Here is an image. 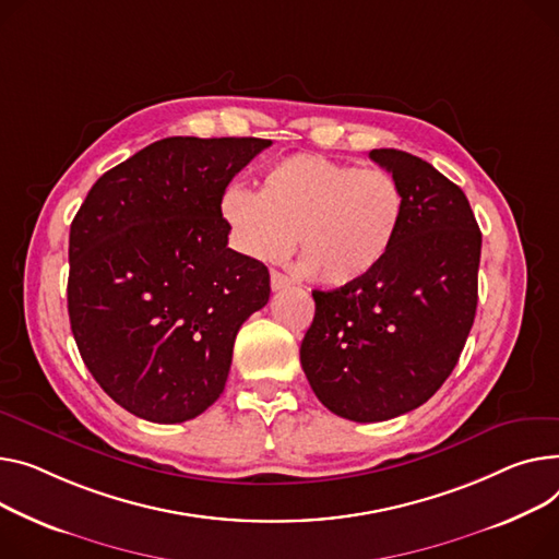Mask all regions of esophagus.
Segmentation results:
<instances>
[{
    "label": "esophagus",
    "mask_w": 559,
    "mask_h": 559,
    "mask_svg": "<svg viewBox=\"0 0 559 559\" xmlns=\"http://www.w3.org/2000/svg\"><path fill=\"white\" fill-rule=\"evenodd\" d=\"M289 285H292V281H289L285 274H281V272H272V289H274V292L285 289V287H289Z\"/></svg>",
    "instance_id": "34e87169"
}]
</instances>
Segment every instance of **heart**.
<instances>
[{
	"label": "heart",
	"instance_id": "1",
	"mask_svg": "<svg viewBox=\"0 0 559 559\" xmlns=\"http://www.w3.org/2000/svg\"><path fill=\"white\" fill-rule=\"evenodd\" d=\"M404 211L393 173L319 153L272 164L258 195L234 183L219 198V215L245 255L278 263L299 236L304 270L325 287H348L376 274L400 238Z\"/></svg>",
	"mask_w": 559,
	"mask_h": 559
}]
</instances>
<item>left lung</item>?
<instances>
[{"instance_id": "left-lung-1", "label": "left lung", "mask_w": 559, "mask_h": 559, "mask_svg": "<svg viewBox=\"0 0 559 559\" xmlns=\"http://www.w3.org/2000/svg\"><path fill=\"white\" fill-rule=\"evenodd\" d=\"M368 157L402 183L400 238L361 283L312 292L301 344L314 395L355 423L414 412L450 378L474 323L480 263L476 217L454 181L395 147Z\"/></svg>"}]
</instances>
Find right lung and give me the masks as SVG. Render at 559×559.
<instances>
[{
	"instance_id": "obj_1",
	"label": "right lung",
	"mask_w": 559,
	"mask_h": 559,
	"mask_svg": "<svg viewBox=\"0 0 559 559\" xmlns=\"http://www.w3.org/2000/svg\"><path fill=\"white\" fill-rule=\"evenodd\" d=\"M270 139L168 136L92 186L69 231L67 308L100 389L136 418L191 420L225 391L270 272L227 247L219 198Z\"/></svg>"
}]
</instances>
